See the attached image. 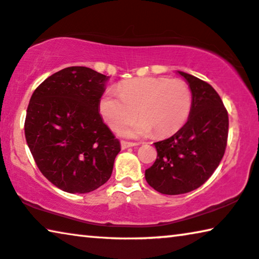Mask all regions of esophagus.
Masks as SVG:
<instances>
[{
  "mask_svg": "<svg viewBox=\"0 0 259 259\" xmlns=\"http://www.w3.org/2000/svg\"><path fill=\"white\" fill-rule=\"evenodd\" d=\"M137 145H138L137 143H133V142H125V141L121 142V149L122 150H125L128 148H133V146H137Z\"/></svg>",
  "mask_w": 259,
  "mask_h": 259,
  "instance_id": "1",
  "label": "esophagus"
}]
</instances>
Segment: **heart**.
Returning <instances> with one entry per match:
<instances>
[{"label":"heart","mask_w":259,"mask_h":259,"mask_svg":"<svg viewBox=\"0 0 259 259\" xmlns=\"http://www.w3.org/2000/svg\"><path fill=\"white\" fill-rule=\"evenodd\" d=\"M114 92H106L100 100V113L111 129L118 130L136 118L141 119L121 130L126 137L153 135L165 137L183 128L192 109V92L180 79H133ZM138 113H136V111Z\"/></svg>","instance_id":"1"}]
</instances>
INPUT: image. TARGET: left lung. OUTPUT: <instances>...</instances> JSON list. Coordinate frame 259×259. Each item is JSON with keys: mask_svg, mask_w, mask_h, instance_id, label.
<instances>
[{"mask_svg": "<svg viewBox=\"0 0 259 259\" xmlns=\"http://www.w3.org/2000/svg\"><path fill=\"white\" fill-rule=\"evenodd\" d=\"M192 92L186 124L167 140L154 143L157 159L145 179L157 192L178 195L194 191L209 179L226 151L229 119L221 98L209 83L177 71Z\"/></svg>", "mask_w": 259, "mask_h": 259, "instance_id": "obj_1", "label": "left lung"}]
</instances>
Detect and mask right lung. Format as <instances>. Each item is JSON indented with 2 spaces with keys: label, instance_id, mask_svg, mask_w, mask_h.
I'll return each instance as SVG.
<instances>
[{
  "label": "right lung",
  "instance_id": "add662e5",
  "mask_svg": "<svg viewBox=\"0 0 259 259\" xmlns=\"http://www.w3.org/2000/svg\"><path fill=\"white\" fill-rule=\"evenodd\" d=\"M108 80L92 68L66 67L31 96L26 143L43 176L61 191L84 194L110 178L121 145L100 115Z\"/></svg>",
  "mask_w": 259,
  "mask_h": 259
}]
</instances>
